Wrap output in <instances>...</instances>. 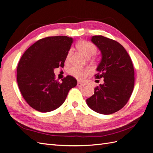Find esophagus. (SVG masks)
<instances>
[{
  "mask_svg": "<svg viewBox=\"0 0 153 153\" xmlns=\"http://www.w3.org/2000/svg\"><path fill=\"white\" fill-rule=\"evenodd\" d=\"M85 85V84H82V83H81V82H78L77 83V86L78 87H84Z\"/></svg>",
  "mask_w": 153,
  "mask_h": 153,
  "instance_id": "esophagus-1",
  "label": "esophagus"
}]
</instances>
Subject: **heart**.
Returning <instances> with one entry per match:
<instances>
[{
  "instance_id": "1",
  "label": "heart",
  "mask_w": 153,
  "mask_h": 153,
  "mask_svg": "<svg viewBox=\"0 0 153 153\" xmlns=\"http://www.w3.org/2000/svg\"><path fill=\"white\" fill-rule=\"evenodd\" d=\"M77 50L86 58H90L97 52L96 46L87 41H80L76 45ZM71 55V51H69L66 56V61H68ZM68 73L72 76L79 80H84L85 78L91 73L90 69H81L76 67H72L68 70Z\"/></svg>"
}]
</instances>
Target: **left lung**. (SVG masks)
Wrapping results in <instances>:
<instances>
[{
	"label": "left lung",
	"mask_w": 153,
	"mask_h": 153,
	"mask_svg": "<svg viewBox=\"0 0 153 153\" xmlns=\"http://www.w3.org/2000/svg\"><path fill=\"white\" fill-rule=\"evenodd\" d=\"M91 41L101 53L94 75L103 78L104 84L94 89L87 105L94 112L108 115L121 110L132 94L135 83L134 68L126 50L117 41L103 36H93Z\"/></svg>",
	"instance_id": "left-lung-1"
}]
</instances>
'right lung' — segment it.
I'll use <instances>...</instances> for the list:
<instances>
[{"instance_id": "1", "label": "right lung", "mask_w": 153, "mask_h": 153, "mask_svg": "<svg viewBox=\"0 0 153 153\" xmlns=\"http://www.w3.org/2000/svg\"><path fill=\"white\" fill-rule=\"evenodd\" d=\"M73 42L68 36L47 37L36 41L23 54L17 67V82L32 108L40 112L57 109L69 91L76 85V80L69 75L62 83L55 80L53 72L55 68L64 67Z\"/></svg>"}]
</instances>
